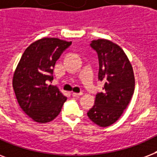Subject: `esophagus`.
<instances>
[{"label": "esophagus", "instance_id": "obj_1", "mask_svg": "<svg viewBox=\"0 0 157 157\" xmlns=\"http://www.w3.org/2000/svg\"><path fill=\"white\" fill-rule=\"evenodd\" d=\"M71 95H72V97H80V96L82 95V93H72L71 94Z\"/></svg>", "mask_w": 157, "mask_h": 157}]
</instances>
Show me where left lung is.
Instances as JSON below:
<instances>
[{"label": "left lung", "mask_w": 157, "mask_h": 157, "mask_svg": "<svg viewBox=\"0 0 157 157\" xmlns=\"http://www.w3.org/2000/svg\"><path fill=\"white\" fill-rule=\"evenodd\" d=\"M90 46L98 54V80L104 86L87 115L94 124L107 127L119 119L134 94V71L123 50L111 40H94Z\"/></svg>", "instance_id": "8db88e82"}]
</instances>
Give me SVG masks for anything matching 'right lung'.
<instances>
[{
	"label": "right lung",
	"instance_id": "obj_1",
	"mask_svg": "<svg viewBox=\"0 0 157 157\" xmlns=\"http://www.w3.org/2000/svg\"><path fill=\"white\" fill-rule=\"evenodd\" d=\"M71 41L42 38L31 44L21 57L13 77L18 103L28 117L38 123H47L61 112L67 97L50 85L55 63Z\"/></svg>",
	"mask_w": 157,
	"mask_h": 157
}]
</instances>
